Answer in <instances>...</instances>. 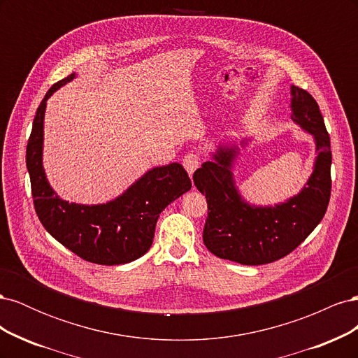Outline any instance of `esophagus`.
I'll use <instances>...</instances> for the list:
<instances>
[{"mask_svg":"<svg viewBox=\"0 0 358 358\" xmlns=\"http://www.w3.org/2000/svg\"><path fill=\"white\" fill-rule=\"evenodd\" d=\"M182 164H183V167H185V170L188 171V175L192 176L194 171H196L199 169V166H200V158H199L197 154L189 152V154H187L185 157H183Z\"/></svg>","mask_w":358,"mask_h":358,"instance_id":"esophagus-1","label":"esophagus"}]
</instances>
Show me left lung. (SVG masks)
I'll use <instances>...</instances> for the list:
<instances>
[{
	"label": "left lung",
	"mask_w": 358,
	"mask_h": 358,
	"mask_svg": "<svg viewBox=\"0 0 358 358\" xmlns=\"http://www.w3.org/2000/svg\"><path fill=\"white\" fill-rule=\"evenodd\" d=\"M291 119L315 143L317 158L308 182L276 204H254L243 199L234 179L236 159L252 137L239 143L220 142L210 159L194 173V185L208 200L203 242L224 259L259 266L288 255L315 230L327 210L331 191L330 137L317 101L291 85Z\"/></svg>",
	"instance_id": "left-lung-1"
}]
</instances>
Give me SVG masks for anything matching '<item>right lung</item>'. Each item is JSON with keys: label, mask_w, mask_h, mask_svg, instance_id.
Returning <instances> with one entry per match:
<instances>
[{"label": "right lung", "mask_w": 358, "mask_h": 358, "mask_svg": "<svg viewBox=\"0 0 358 358\" xmlns=\"http://www.w3.org/2000/svg\"><path fill=\"white\" fill-rule=\"evenodd\" d=\"M76 73L57 82L40 103L27 146V169L34 208L46 231L80 258L117 266L145 255L154 241L159 213L191 189V179L179 162L149 169L121 196L106 203L82 204L62 200L43 167L48 100Z\"/></svg>", "instance_id": "obj_1"}]
</instances>
